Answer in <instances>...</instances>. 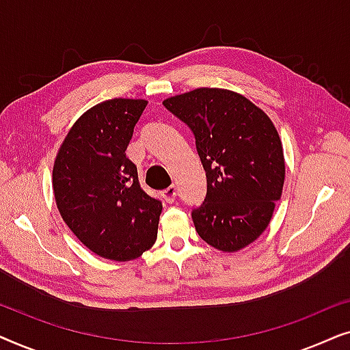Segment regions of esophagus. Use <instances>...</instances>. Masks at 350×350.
<instances>
[{"mask_svg":"<svg viewBox=\"0 0 350 350\" xmlns=\"http://www.w3.org/2000/svg\"><path fill=\"white\" fill-rule=\"evenodd\" d=\"M162 198L165 199V202H169V204H172L175 200V198H176V186H169V188H165L164 191H162Z\"/></svg>","mask_w":350,"mask_h":350,"instance_id":"obj_1","label":"esophagus"}]
</instances>
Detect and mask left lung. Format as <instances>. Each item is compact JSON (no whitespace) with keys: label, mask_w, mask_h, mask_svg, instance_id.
Returning <instances> with one entry per match:
<instances>
[{"label":"left lung","mask_w":350,"mask_h":350,"mask_svg":"<svg viewBox=\"0 0 350 350\" xmlns=\"http://www.w3.org/2000/svg\"><path fill=\"white\" fill-rule=\"evenodd\" d=\"M194 133L207 194L193 210L196 231L217 250L234 253L261 236L280 199L284 148L269 116L243 95L200 88L164 100Z\"/></svg>","instance_id":"8db88e82"}]
</instances>
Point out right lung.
I'll return each instance as SVG.
<instances>
[{
    "mask_svg": "<svg viewBox=\"0 0 350 350\" xmlns=\"http://www.w3.org/2000/svg\"><path fill=\"white\" fill-rule=\"evenodd\" d=\"M148 102L111 98L88 109L66 133L52 170L57 208L95 255L131 261L154 245L161 200L140 188L126 156Z\"/></svg>",
    "mask_w": 350,
    "mask_h": 350,
    "instance_id": "1",
    "label": "right lung"
}]
</instances>
